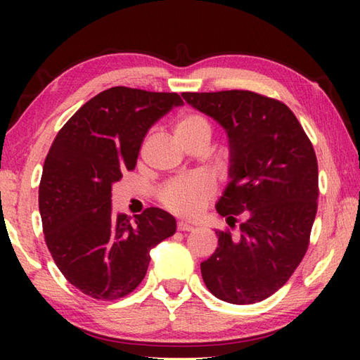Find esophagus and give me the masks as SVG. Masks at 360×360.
<instances>
[{"label": "esophagus", "mask_w": 360, "mask_h": 360, "mask_svg": "<svg viewBox=\"0 0 360 360\" xmlns=\"http://www.w3.org/2000/svg\"><path fill=\"white\" fill-rule=\"evenodd\" d=\"M195 227L192 224H187V222H178V230L179 231H192Z\"/></svg>", "instance_id": "obj_1"}]
</instances>
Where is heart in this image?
Instances as JSON below:
<instances>
[{"instance_id": "b5f03b06", "label": "heart", "mask_w": 360, "mask_h": 360, "mask_svg": "<svg viewBox=\"0 0 360 360\" xmlns=\"http://www.w3.org/2000/svg\"><path fill=\"white\" fill-rule=\"evenodd\" d=\"M173 136L184 148L192 144H206L211 141L212 127L202 114L186 111L173 122ZM212 197V184L200 174L184 176L167 182L158 191V200L169 211L181 216H195Z\"/></svg>"}]
</instances>
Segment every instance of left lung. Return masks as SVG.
I'll return each instance as SVG.
<instances>
[{
  "label": "left lung",
  "mask_w": 360,
  "mask_h": 360,
  "mask_svg": "<svg viewBox=\"0 0 360 360\" xmlns=\"http://www.w3.org/2000/svg\"><path fill=\"white\" fill-rule=\"evenodd\" d=\"M229 136L230 182L216 205L240 236L217 230L219 246L200 264L212 295L235 304L265 300L289 281L309 245L318 211V160L290 109L275 98L224 90L182 94Z\"/></svg>",
  "instance_id": "obj_1"
}]
</instances>
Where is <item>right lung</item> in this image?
<instances>
[{
	"label": "right lung",
	"mask_w": 360,
	"mask_h": 360,
	"mask_svg": "<svg viewBox=\"0 0 360 360\" xmlns=\"http://www.w3.org/2000/svg\"><path fill=\"white\" fill-rule=\"evenodd\" d=\"M178 94L112 87L94 96L62 127L39 182L46 245L58 270L82 294L117 300L148 271L149 251L174 235L176 221L148 208L130 222L111 208L112 184L136 167L146 133Z\"/></svg>",
	"instance_id": "obj_1"
}]
</instances>
